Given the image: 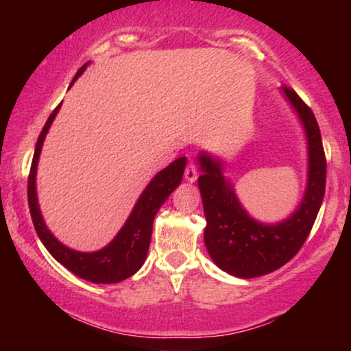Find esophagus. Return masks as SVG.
Instances as JSON below:
<instances>
[{
  "label": "esophagus",
  "instance_id": "obj_1",
  "mask_svg": "<svg viewBox=\"0 0 351 351\" xmlns=\"http://www.w3.org/2000/svg\"><path fill=\"white\" fill-rule=\"evenodd\" d=\"M184 176H186V181L187 182H195L198 178V171L197 167H195L193 164H189L186 167V171H184Z\"/></svg>",
  "mask_w": 351,
  "mask_h": 351
}]
</instances>
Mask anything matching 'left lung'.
Masks as SVG:
<instances>
[{"label":"left lung","instance_id":"1","mask_svg":"<svg viewBox=\"0 0 351 351\" xmlns=\"http://www.w3.org/2000/svg\"><path fill=\"white\" fill-rule=\"evenodd\" d=\"M282 94L304 127L308 150L304 198L288 218L272 224L252 218L223 175L221 159L207 152L198 156L206 249L219 269L239 278L269 274L288 263L310 235L325 195L326 161L316 117L295 91L282 86Z\"/></svg>","mask_w":351,"mask_h":351}]
</instances>
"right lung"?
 <instances>
[{
    "label": "right lung",
    "instance_id": "right-lung-1",
    "mask_svg": "<svg viewBox=\"0 0 351 351\" xmlns=\"http://www.w3.org/2000/svg\"><path fill=\"white\" fill-rule=\"evenodd\" d=\"M88 64H90V62L77 71L69 86L74 85V82L83 74ZM60 106L62 104L52 111V114L46 121L38 136L37 145H35L31 173H29L27 180V201L34 228L37 230L38 239L52 257L77 277L85 278V280L93 283L122 282L136 274L141 269V266L144 265L152 240L153 219L156 217L158 210L161 209V206L165 203V199L170 197V193L181 184L187 159L184 156L178 158L176 161L169 164L164 170L153 176V180L148 182V186L136 201L125 224L122 226L121 230L108 245L94 252L74 251V249L64 246L63 243L58 241L51 230L47 229L38 206L37 184H35L41 147H43L45 138L49 132L52 122H54L57 112L60 111Z\"/></svg>",
    "mask_w": 351,
    "mask_h": 351
}]
</instances>
